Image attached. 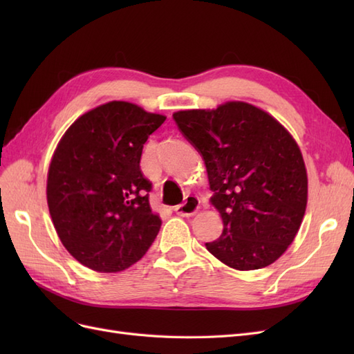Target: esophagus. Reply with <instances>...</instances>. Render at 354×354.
<instances>
[{"label":"esophagus","instance_id":"obj_1","mask_svg":"<svg viewBox=\"0 0 354 354\" xmlns=\"http://www.w3.org/2000/svg\"><path fill=\"white\" fill-rule=\"evenodd\" d=\"M199 209V201L195 196H187L186 201L183 203H180L174 208V211L178 214L181 217H190L194 216V214Z\"/></svg>","mask_w":354,"mask_h":354}]
</instances>
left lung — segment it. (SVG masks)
Returning <instances> with one entry per match:
<instances>
[{
	"instance_id": "left-lung-1",
	"label": "left lung",
	"mask_w": 354,
	"mask_h": 354,
	"mask_svg": "<svg viewBox=\"0 0 354 354\" xmlns=\"http://www.w3.org/2000/svg\"><path fill=\"white\" fill-rule=\"evenodd\" d=\"M178 130L202 155L221 236L207 250L236 270L274 263L291 245L307 205V173L292 136L243 102L180 111Z\"/></svg>"
}]
</instances>
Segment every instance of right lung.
<instances>
[{
	"label": "right lung",
	"instance_id": "1",
	"mask_svg": "<svg viewBox=\"0 0 354 354\" xmlns=\"http://www.w3.org/2000/svg\"><path fill=\"white\" fill-rule=\"evenodd\" d=\"M165 116L109 102L80 116L62 137L47 178L50 216L75 260L100 273L137 263L160 229L140 169L143 145Z\"/></svg>",
	"mask_w": 354,
	"mask_h": 354
}]
</instances>
